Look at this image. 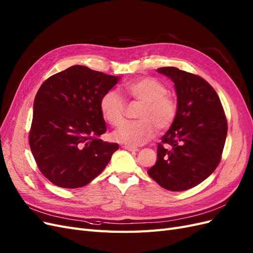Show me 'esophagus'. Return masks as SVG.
<instances>
[{
    "label": "esophagus",
    "instance_id": "obj_1",
    "mask_svg": "<svg viewBox=\"0 0 253 253\" xmlns=\"http://www.w3.org/2000/svg\"><path fill=\"white\" fill-rule=\"evenodd\" d=\"M123 148L124 149H126V150H128V151H138V148H136V147H133V146H128V145H124L123 146Z\"/></svg>",
    "mask_w": 253,
    "mask_h": 253
}]
</instances>
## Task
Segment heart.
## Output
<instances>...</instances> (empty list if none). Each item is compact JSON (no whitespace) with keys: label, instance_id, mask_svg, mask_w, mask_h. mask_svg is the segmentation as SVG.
Returning <instances> with one entry per match:
<instances>
[{"label":"heart","instance_id":"1","mask_svg":"<svg viewBox=\"0 0 253 253\" xmlns=\"http://www.w3.org/2000/svg\"><path fill=\"white\" fill-rule=\"evenodd\" d=\"M125 91L142 104L135 123H125L111 133L113 141L128 146L147 143L156 133L166 130L173 123L177 112V103L167 93L166 86L153 78H142L125 85ZM100 110L105 121L117 126L124 120L125 102L116 90L105 92L100 101Z\"/></svg>","mask_w":253,"mask_h":253}]
</instances>
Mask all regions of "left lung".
<instances>
[{
    "label": "left lung",
    "instance_id": "1",
    "mask_svg": "<svg viewBox=\"0 0 253 253\" xmlns=\"http://www.w3.org/2000/svg\"><path fill=\"white\" fill-rule=\"evenodd\" d=\"M174 83L177 112L158 145L157 163L148 174L170 191L199 185L221 161L227 121L221 101L205 80L175 67L157 70Z\"/></svg>",
    "mask_w": 253,
    "mask_h": 253
}]
</instances>
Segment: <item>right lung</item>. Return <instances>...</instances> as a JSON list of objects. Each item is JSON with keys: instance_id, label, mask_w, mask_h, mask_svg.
Wrapping results in <instances>:
<instances>
[{"instance_id": "right-lung-1", "label": "right lung", "mask_w": 253, "mask_h": 253, "mask_svg": "<svg viewBox=\"0 0 253 253\" xmlns=\"http://www.w3.org/2000/svg\"><path fill=\"white\" fill-rule=\"evenodd\" d=\"M119 77L75 65L41 85L34 102L29 145L45 177L62 188L90 183L109 163L116 143L104 142L100 110L105 92Z\"/></svg>"}]
</instances>
